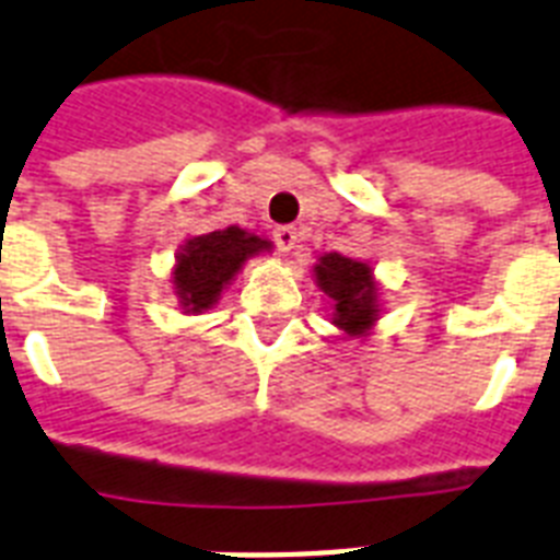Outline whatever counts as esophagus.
Listing matches in <instances>:
<instances>
[{"label": "esophagus", "instance_id": "esophagus-1", "mask_svg": "<svg viewBox=\"0 0 560 560\" xmlns=\"http://www.w3.org/2000/svg\"><path fill=\"white\" fill-rule=\"evenodd\" d=\"M272 241H276V247L279 253H293L299 247V233H295V226H276V233H272Z\"/></svg>", "mask_w": 560, "mask_h": 560}]
</instances>
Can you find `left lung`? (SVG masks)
I'll use <instances>...</instances> for the list:
<instances>
[{
  "instance_id": "obj_1",
  "label": "left lung",
  "mask_w": 560,
  "mask_h": 560,
  "mask_svg": "<svg viewBox=\"0 0 560 560\" xmlns=\"http://www.w3.org/2000/svg\"><path fill=\"white\" fill-rule=\"evenodd\" d=\"M313 272H316V284L334 302V325L351 336L365 334L380 313L371 267L339 253H327L319 258V265L313 267Z\"/></svg>"
}]
</instances>
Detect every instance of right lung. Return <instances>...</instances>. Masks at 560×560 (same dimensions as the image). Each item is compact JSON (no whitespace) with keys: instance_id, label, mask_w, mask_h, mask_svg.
<instances>
[{"instance_id":"add662e5","label":"right lung","mask_w":560,"mask_h":560,"mask_svg":"<svg viewBox=\"0 0 560 560\" xmlns=\"http://www.w3.org/2000/svg\"><path fill=\"white\" fill-rule=\"evenodd\" d=\"M261 249H270V241L238 226H226V230L186 241L184 249L177 253V265L172 272L175 293L184 311L201 313L212 307L224 284H230L241 270V265Z\"/></svg>"}]
</instances>
